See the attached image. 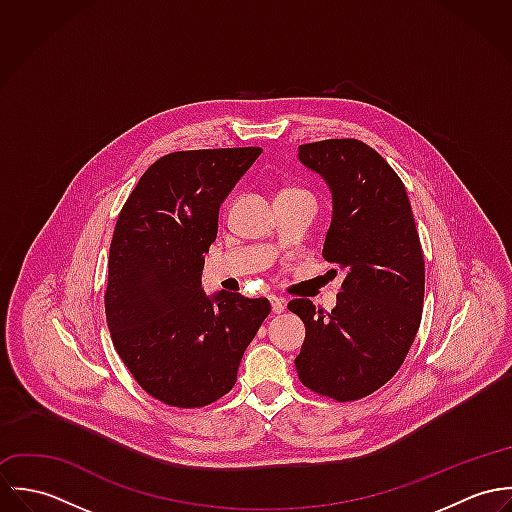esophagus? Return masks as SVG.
<instances>
[{
  "label": "esophagus",
  "mask_w": 512,
  "mask_h": 512,
  "mask_svg": "<svg viewBox=\"0 0 512 512\" xmlns=\"http://www.w3.org/2000/svg\"><path fill=\"white\" fill-rule=\"evenodd\" d=\"M270 303H272V311L274 313H282L286 309V301L278 295H270Z\"/></svg>",
  "instance_id": "34e87169"
}]
</instances>
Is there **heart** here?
Here are the masks:
<instances>
[{
    "mask_svg": "<svg viewBox=\"0 0 512 512\" xmlns=\"http://www.w3.org/2000/svg\"><path fill=\"white\" fill-rule=\"evenodd\" d=\"M286 191H295V189H286Z\"/></svg>",
    "mask_w": 512,
    "mask_h": 512,
    "instance_id": "b5f03b06",
    "label": "heart"
}]
</instances>
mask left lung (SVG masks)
Here are the masks:
<instances>
[{
  "label": "left lung",
  "instance_id": "obj_1",
  "mask_svg": "<svg viewBox=\"0 0 512 512\" xmlns=\"http://www.w3.org/2000/svg\"><path fill=\"white\" fill-rule=\"evenodd\" d=\"M297 157L331 189L323 258L345 280L331 311L305 297L288 303L305 325L295 368L309 390L351 402L384 386L414 343L426 284L422 244L404 183L372 147L323 140L299 146Z\"/></svg>",
  "mask_w": 512,
  "mask_h": 512
}]
</instances>
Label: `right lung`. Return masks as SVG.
I'll list each match as a JSON object with an SVG mask.
<instances>
[{
	"label": "right lung",
	"mask_w": 512,
	"mask_h": 512,
	"mask_svg": "<svg viewBox=\"0 0 512 512\" xmlns=\"http://www.w3.org/2000/svg\"><path fill=\"white\" fill-rule=\"evenodd\" d=\"M260 147L175 151L159 157L116 222L104 295L112 343L149 396L201 408L236 382L270 313L266 297L201 288L219 209Z\"/></svg>",
	"instance_id": "add662e5"
}]
</instances>
